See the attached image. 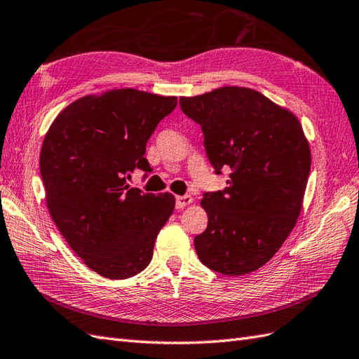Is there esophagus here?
I'll list each match as a JSON object with an SVG mask.
<instances>
[{
    "label": "esophagus",
    "mask_w": 359,
    "mask_h": 359,
    "mask_svg": "<svg viewBox=\"0 0 359 359\" xmlns=\"http://www.w3.org/2000/svg\"><path fill=\"white\" fill-rule=\"evenodd\" d=\"M189 203H192V197L191 196H179V197H176V208L177 209L185 208Z\"/></svg>",
    "instance_id": "1"
}]
</instances>
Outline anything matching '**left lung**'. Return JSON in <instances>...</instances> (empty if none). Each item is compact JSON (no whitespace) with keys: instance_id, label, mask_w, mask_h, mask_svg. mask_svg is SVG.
Instances as JSON below:
<instances>
[{"instance_id":"1","label":"left lung","mask_w":359,"mask_h":359,"mask_svg":"<svg viewBox=\"0 0 359 359\" xmlns=\"http://www.w3.org/2000/svg\"><path fill=\"white\" fill-rule=\"evenodd\" d=\"M200 124L215 174L231 170L223 191L205 192L208 227L194 238L208 269L241 276L261 269L296 226L311 170L299 119L258 90L226 86L182 97Z\"/></svg>"}]
</instances>
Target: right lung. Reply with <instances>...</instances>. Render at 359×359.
Masks as SVG:
<instances>
[{
	"mask_svg": "<svg viewBox=\"0 0 359 359\" xmlns=\"http://www.w3.org/2000/svg\"><path fill=\"white\" fill-rule=\"evenodd\" d=\"M176 97L115 89L71 103L54 119L41 150V176L53 222L79 258L107 279H127L153 258L174 196L130 188L156 127Z\"/></svg>",
	"mask_w": 359,
	"mask_h": 359,
	"instance_id": "1",
	"label": "right lung"
}]
</instances>
